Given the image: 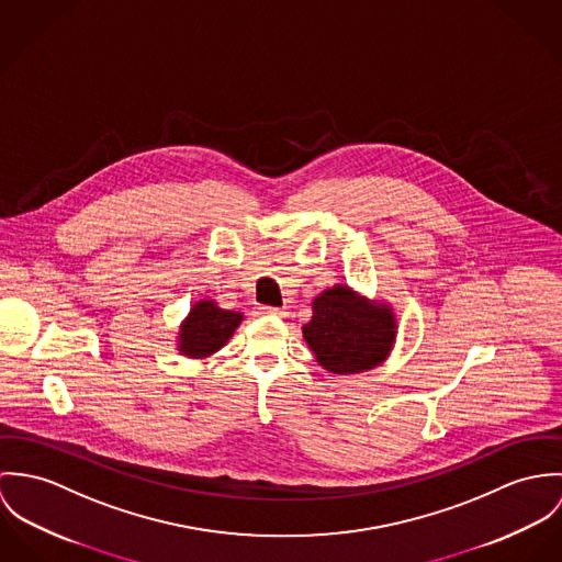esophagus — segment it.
Wrapping results in <instances>:
<instances>
[{
	"instance_id": "obj_1",
	"label": "esophagus",
	"mask_w": 562,
	"mask_h": 562,
	"mask_svg": "<svg viewBox=\"0 0 562 562\" xmlns=\"http://www.w3.org/2000/svg\"><path fill=\"white\" fill-rule=\"evenodd\" d=\"M256 312L262 314V316H282V311H280V308H273V306H258Z\"/></svg>"
}]
</instances>
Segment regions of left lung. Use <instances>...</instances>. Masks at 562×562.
Wrapping results in <instances>:
<instances>
[{"label":"left lung","mask_w":562,"mask_h":562,"mask_svg":"<svg viewBox=\"0 0 562 562\" xmlns=\"http://www.w3.org/2000/svg\"><path fill=\"white\" fill-rule=\"evenodd\" d=\"M302 329L325 371L364 373L390 356L396 318L392 306L369 302L353 289L336 284L312 300V318Z\"/></svg>","instance_id":"8db88e82"}]
</instances>
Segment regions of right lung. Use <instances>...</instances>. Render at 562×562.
I'll use <instances>...</instances> for the list:
<instances>
[{
	"mask_svg": "<svg viewBox=\"0 0 562 562\" xmlns=\"http://www.w3.org/2000/svg\"><path fill=\"white\" fill-rule=\"evenodd\" d=\"M241 318V312L224 311L213 300H200L181 323L179 351L195 360L213 356L228 342Z\"/></svg>",
	"mask_w": 562,
	"mask_h": 562,
	"instance_id": "right-lung-1",
	"label": "right lung"
}]
</instances>
